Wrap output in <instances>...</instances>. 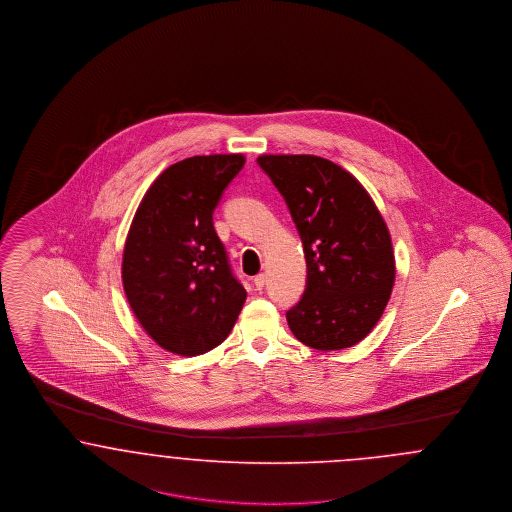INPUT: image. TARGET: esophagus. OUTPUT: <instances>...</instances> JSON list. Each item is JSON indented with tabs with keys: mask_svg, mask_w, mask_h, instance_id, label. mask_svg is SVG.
Masks as SVG:
<instances>
[{
	"mask_svg": "<svg viewBox=\"0 0 512 512\" xmlns=\"http://www.w3.org/2000/svg\"><path fill=\"white\" fill-rule=\"evenodd\" d=\"M266 283L267 277L264 275V273H260V275H256V277H254V287H256V289H264V287H266Z\"/></svg>",
	"mask_w": 512,
	"mask_h": 512,
	"instance_id": "34e87169",
	"label": "esophagus"
}]
</instances>
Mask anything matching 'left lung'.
<instances>
[{
    "label": "left lung",
    "mask_w": 512,
    "mask_h": 512,
    "mask_svg": "<svg viewBox=\"0 0 512 512\" xmlns=\"http://www.w3.org/2000/svg\"><path fill=\"white\" fill-rule=\"evenodd\" d=\"M304 246L308 279L287 312L292 334L315 350H342L377 325L394 287V250L375 202L352 174L313 155H264Z\"/></svg>",
    "instance_id": "obj_1"
}]
</instances>
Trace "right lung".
<instances>
[{"mask_svg": "<svg viewBox=\"0 0 512 512\" xmlns=\"http://www.w3.org/2000/svg\"><path fill=\"white\" fill-rule=\"evenodd\" d=\"M243 166V155L185 158L156 178L135 212L124 290L141 327L168 352L199 356L216 348L245 304L212 220Z\"/></svg>", "mask_w": 512, "mask_h": 512, "instance_id": "add662e5", "label": "right lung"}]
</instances>
